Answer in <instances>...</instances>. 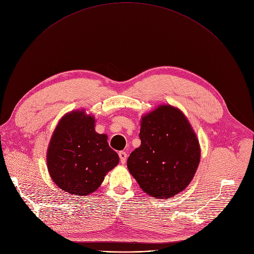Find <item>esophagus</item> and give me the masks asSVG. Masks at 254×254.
Returning <instances> with one entry per match:
<instances>
[{
    "instance_id": "obj_1",
    "label": "esophagus",
    "mask_w": 254,
    "mask_h": 254,
    "mask_svg": "<svg viewBox=\"0 0 254 254\" xmlns=\"http://www.w3.org/2000/svg\"><path fill=\"white\" fill-rule=\"evenodd\" d=\"M119 156H120V159H121V162H122V164H126V162H127V153H126V152H124V151H122V152H120V153H119Z\"/></svg>"
}]
</instances>
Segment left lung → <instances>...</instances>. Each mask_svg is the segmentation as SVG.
<instances>
[{
	"mask_svg": "<svg viewBox=\"0 0 254 254\" xmlns=\"http://www.w3.org/2000/svg\"><path fill=\"white\" fill-rule=\"evenodd\" d=\"M140 139L127 168L143 191L170 198L186 190L197 170L200 146L184 113L170 104L159 105L142 117Z\"/></svg>",
	"mask_w": 254,
	"mask_h": 254,
	"instance_id": "left-lung-1",
	"label": "left lung"
}]
</instances>
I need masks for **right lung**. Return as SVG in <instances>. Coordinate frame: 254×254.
<instances>
[{"instance_id": "1", "label": "right lung", "mask_w": 254, "mask_h": 254, "mask_svg": "<svg viewBox=\"0 0 254 254\" xmlns=\"http://www.w3.org/2000/svg\"><path fill=\"white\" fill-rule=\"evenodd\" d=\"M120 162L107 143V134L95 130L94 115L84 109L65 113L56 127L47 152L52 180L64 191L89 195Z\"/></svg>"}]
</instances>
